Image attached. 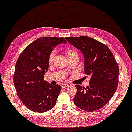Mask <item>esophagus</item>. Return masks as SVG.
I'll use <instances>...</instances> for the list:
<instances>
[{"label": "esophagus", "instance_id": "34e87169", "mask_svg": "<svg viewBox=\"0 0 132 132\" xmlns=\"http://www.w3.org/2000/svg\"><path fill=\"white\" fill-rule=\"evenodd\" d=\"M69 86L68 84H62L61 85V87L62 88H67Z\"/></svg>", "mask_w": 132, "mask_h": 132}]
</instances>
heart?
Returning <instances> with one entry per match:
<instances>
[{
	"label": "heart",
	"instance_id": "heart-1",
	"mask_svg": "<svg viewBox=\"0 0 132 132\" xmlns=\"http://www.w3.org/2000/svg\"><path fill=\"white\" fill-rule=\"evenodd\" d=\"M65 53L67 57L68 60L72 59V58H77L78 59V54L77 52L72 49H67L65 50ZM56 55V53L54 50L51 52L50 54L48 57V63L50 64H52L54 61Z\"/></svg>",
	"mask_w": 132,
	"mask_h": 132
}]
</instances>
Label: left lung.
<instances>
[{
	"label": "left lung",
	"instance_id": "left-lung-1",
	"mask_svg": "<svg viewBox=\"0 0 132 132\" xmlns=\"http://www.w3.org/2000/svg\"><path fill=\"white\" fill-rule=\"evenodd\" d=\"M82 53L84 72L90 76L89 85H75L74 104L87 112L96 111L108 103L118 85L119 67L108 47L88 36L66 37Z\"/></svg>",
	"mask_w": 132,
	"mask_h": 132
}]
</instances>
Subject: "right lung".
Segmentation results:
<instances>
[{"instance_id":"right-lung-1","label":"right lung","mask_w":132,"mask_h":132,"mask_svg":"<svg viewBox=\"0 0 132 132\" xmlns=\"http://www.w3.org/2000/svg\"><path fill=\"white\" fill-rule=\"evenodd\" d=\"M62 43H67L63 37H43L29 44L17 60L14 85L21 102L31 111H48L57 102L61 86L52 85L44 76L48 69L50 54Z\"/></svg>"}]
</instances>
